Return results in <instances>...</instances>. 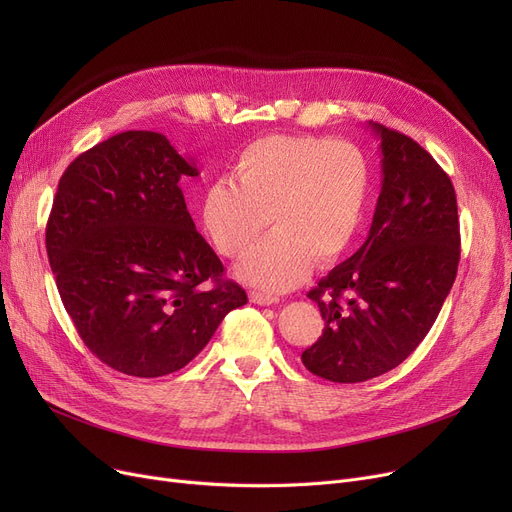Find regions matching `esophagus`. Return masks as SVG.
I'll return each mask as SVG.
<instances>
[{"mask_svg":"<svg viewBox=\"0 0 512 512\" xmlns=\"http://www.w3.org/2000/svg\"><path fill=\"white\" fill-rule=\"evenodd\" d=\"M249 299H251V303H255V305H274V303L280 301V299L276 297V294L261 292V290H251V292H249Z\"/></svg>","mask_w":512,"mask_h":512,"instance_id":"esophagus-1","label":"esophagus"}]
</instances>
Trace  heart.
<instances>
[{"mask_svg": "<svg viewBox=\"0 0 512 512\" xmlns=\"http://www.w3.org/2000/svg\"><path fill=\"white\" fill-rule=\"evenodd\" d=\"M371 195L365 153L324 137L270 134L232 161L201 199L213 247L228 259L246 255L271 218L275 232L238 267L255 286L286 290L319 265L336 263L355 242Z\"/></svg>", "mask_w": 512, "mask_h": 512, "instance_id": "obj_1", "label": "heart"}]
</instances>
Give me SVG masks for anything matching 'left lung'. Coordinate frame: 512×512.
Listing matches in <instances>:
<instances>
[{
  "instance_id": "left-lung-1",
  "label": "left lung",
  "mask_w": 512,
  "mask_h": 512,
  "mask_svg": "<svg viewBox=\"0 0 512 512\" xmlns=\"http://www.w3.org/2000/svg\"><path fill=\"white\" fill-rule=\"evenodd\" d=\"M380 137L382 191L363 247L307 297L324 334L303 351L319 378L357 384L398 367L432 330L461 259L454 186L419 143L369 122Z\"/></svg>"
}]
</instances>
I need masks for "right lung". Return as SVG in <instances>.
Masks as SVG:
<instances>
[{"instance_id": "1", "label": "right lung", "mask_w": 512, "mask_h": 512, "mask_svg": "<svg viewBox=\"0 0 512 512\" xmlns=\"http://www.w3.org/2000/svg\"><path fill=\"white\" fill-rule=\"evenodd\" d=\"M182 176L199 170L164 134H114L66 168L45 228L78 336L99 361L134 378L182 369L247 303L197 232Z\"/></svg>"}]
</instances>
